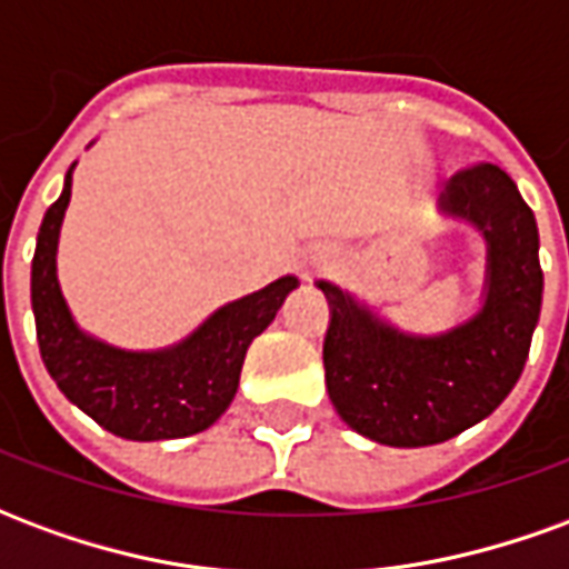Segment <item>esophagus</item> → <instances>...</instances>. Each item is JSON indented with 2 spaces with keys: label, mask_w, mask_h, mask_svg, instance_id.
<instances>
[{
  "label": "esophagus",
  "mask_w": 569,
  "mask_h": 569,
  "mask_svg": "<svg viewBox=\"0 0 569 569\" xmlns=\"http://www.w3.org/2000/svg\"><path fill=\"white\" fill-rule=\"evenodd\" d=\"M320 268H326V259L313 261V271H320ZM305 277H308V273H305Z\"/></svg>",
  "instance_id": "esophagus-1"
}]
</instances>
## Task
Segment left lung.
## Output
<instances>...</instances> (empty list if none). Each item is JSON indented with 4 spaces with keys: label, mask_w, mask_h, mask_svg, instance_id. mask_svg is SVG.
Wrapping results in <instances>:
<instances>
[{
    "label": "left lung",
    "mask_w": 569,
    "mask_h": 569,
    "mask_svg": "<svg viewBox=\"0 0 569 569\" xmlns=\"http://www.w3.org/2000/svg\"><path fill=\"white\" fill-rule=\"evenodd\" d=\"M439 212L472 224L488 247L469 320L439 335L402 332L353 292L317 283L329 301V399L347 427L390 448L439 445L490 418L525 371L542 308L537 219L506 170L485 161L457 173Z\"/></svg>",
    "instance_id": "1"
}]
</instances>
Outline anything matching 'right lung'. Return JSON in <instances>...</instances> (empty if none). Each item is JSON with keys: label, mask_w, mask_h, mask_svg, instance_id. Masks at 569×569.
<instances>
[{"label": "right lung", "mask_w": 569, "mask_h": 569, "mask_svg": "<svg viewBox=\"0 0 569 569\" xmlns=\"http://www.w3.org/2000/svg\"><path fill=\"white\" fill-rule=\"evenodd\" d=\"M72 170L76 163L67 170L60 198L44 212L32 256V313L44 369L72 406L121 439L161 441L203 432L234 402L249 345L298 289V277L286 273L252 296L228 301L194 332L161 350L106 345L76 322L57 280Z\"/></svg>", "instance_id": "obj_1"}]
</instances>
